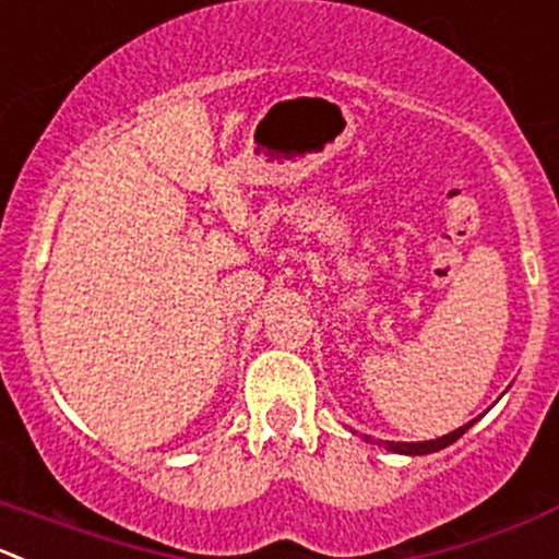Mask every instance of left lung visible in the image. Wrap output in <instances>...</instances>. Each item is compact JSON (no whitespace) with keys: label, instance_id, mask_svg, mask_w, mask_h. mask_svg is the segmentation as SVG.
Segmentation results:
<instances>
[{"label":"left lung","instance_id":"1","mask_svg":"<svg viewBox=\"0 0 559 559\" xmlns=\"http://www.w3.org/2000/svg\"><path fill=\"white\" fill-rule=\"evenodd\" d=\"M473 424H475V420H473ZM473 424L462 426V429L451 431V435L440 437V440H429V442H377V445L388 448V451H393V453H406V456H424V453L442 451V448H448V445H451V442H456L459 437H462L464 431H467L469 426H473ZM362 440H366V442H373L371 437H362Z\"/></svg>","mask_w":559,"mask_h":559}]
</instances>
